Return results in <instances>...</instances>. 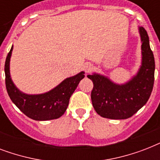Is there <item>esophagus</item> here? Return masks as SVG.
Here are the masks:
<instances>
[{
    "label": "esophagus",
    "instance_id": "1",
    "mask_svg": "<svg viewBox=\"0 0 160 160\" xmlns=\"http://www.w3.org/2000/svg\"><path fill=\"white\" fill-rule=\"evenodd\" d=\"M84 70L86 73H90L94 70V66H93L92 64H90V63H86L84 65Z\"/></svg>",
    "mask_w": 160,
    "mask_h": 160
}]
</instances>
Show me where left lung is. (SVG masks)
<instances>
[{
    "label": "left lung",
    "mask_w": 160,
    "mask_h": 160,
    "mask_svg": "<svg viewBox=\"0 0 160 160\" xmlns=\"http://www.w3.org/2000/svg\"><path fill=\"white\" fill-rule=\"evenodd\" d=\"M139 32L142 42L141 65L129 81L119 85L97 73L87 75L94 84L91 91L93 107L101 117L128 119L146 104L151 95L155 70L154 54L149 46L147 31L139 26Z\"/></svg>",
    "instance_id": "obj_1"
}]
</instances>
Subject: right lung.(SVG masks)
Instances as JSON below:
<instances>
[{
	"label": "right lung",
	"instance_id": "1",
	"mask_svg": "<svg viewBox=\"0 0 160 160\" xmlns=\"http://www.w3.org/2000/svg\"><path fill=\"white\" fill-rule=\"evenodd\" d=\"M13 46L8 53L5 63L6 90L11 101L26 116L35 120L45 121L62 116L67 109L70 98L79 83L85 77V72L66 78L57 86L48 92L38 95H28L19 90L11 80L10 60Z\"/></svg>",
	"mask_w": 160,
	"mask_h": 160
}]
</instances>
